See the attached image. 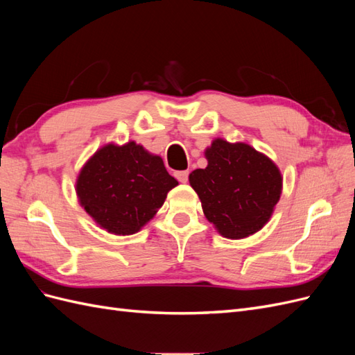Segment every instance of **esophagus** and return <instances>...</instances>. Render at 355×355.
Here are the masks:
<instances>
[{"instance_id":"1","label":"esophagus","mask_w":355,"mask_h":355,"mask_svg":"<svg viewBox=\"0 0 355 355\" xmlns=\"http://www.w3.org/2000/svg\"><path fill=\"white\" fill-rule=\"evenodd\" d=\"M188 176H189V171H188V170L175 171V178L180 182V184H187V182H188Z\"/></svg>"}]
</instances>
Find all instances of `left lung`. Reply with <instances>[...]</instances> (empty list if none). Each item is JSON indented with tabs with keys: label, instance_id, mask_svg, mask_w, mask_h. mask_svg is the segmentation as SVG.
Returning a JSON list of instances; mask_svg holds the SVG:
<instances>
[{
	"label": "left lung",
	"instance_id": "left-lung-1",
	"mask_svg": "<svg viewBox=\"0 0 355 355\" xmlns=\"http://www.w3.org/2000/svg\"><path fill=\"white\" fill-rule=\"evenodd\" d=\"M207 167L189 175L210 223L225 239L249 237L270 220L280 200L283 178L274 161L250 145L214 139Z\"/></svg>",
	"mask_w": 355,
	"mask_h": 355
}]
</instances>
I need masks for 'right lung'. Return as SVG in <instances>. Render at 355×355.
Returning <instances> with one entry per match:
<instances>
[{"instance_id": "1", "label": "right lung", "mask_w": 355, "mask_h": 355, "mask_svg": "<svg viewBox=\"0 0 355 355\" xmlns=\"http://www.w3.org/2000/svg\"><path fill=\"white\" fill-rule=\"evenodd\" d=\"M176 185L161 157L128 142L123 146L108 144L96 151L81 168L75 191L101 228L130 235L155 216Z\"/></svg>"}]
</instances>
